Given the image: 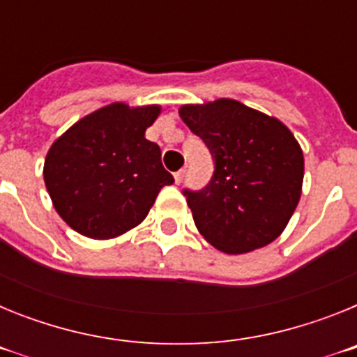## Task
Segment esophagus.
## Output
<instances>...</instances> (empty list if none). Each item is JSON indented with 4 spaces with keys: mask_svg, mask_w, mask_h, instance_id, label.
<instances>
[{
    "mask_svg": "<svg viewBox=\"0 0 357 357\" xmlns=\"http://www.w3.org/2000/svg\"><path fill=\"white\" fill-rule=\"evenodd\" d=\"M175 182L176 184H182V182H184V178H185V169H178V172H175Z\"/></svg>",
    "mask_w": 357,
    "mask_h": 357,
    "instance_id": "34e87169",
    "label": "esophagus"
}]
</instances>
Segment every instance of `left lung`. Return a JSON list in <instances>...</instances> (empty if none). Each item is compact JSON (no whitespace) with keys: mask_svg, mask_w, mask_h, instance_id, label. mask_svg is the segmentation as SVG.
I'll use <instances>...</instances> for the list:
<instances>
[{"mask_svg":"<svg viewBox=\"0 0 357 357\" xmlns=\"http://www.w3.org/2000/svg\"><path fill=\"white\" fill-rule=\"evenodd\" d=\"M178 114L214 162L204 188L182 191L200 234L225 254L255 250L279 238L304 178V155L291 132L236 100L184 105Z\"/></svg>","mask_w":357,"mask_h":357,"instance_id":"obj_1","label":"left lung"}]
</instances>
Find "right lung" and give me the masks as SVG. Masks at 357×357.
<instances>
[{
    "label": "right lung",
    "mask_w": 357,
    "mask_h": 357,
    "mask_svg": "<svg viewBox=\"0 0 357 357\" xmlns=\"http://www.w3.org/2000/svg\"><path fill=\"white\" fill-rule=\"evenodd\" d=\"M157 105L112 103L75 123L50 148L44 182L71 229L109 239L139 225L164 185L175 182L160 148L144 137Z\"/></svg>",
    "instance_id": "right-lung-1"
}]
</instances>
